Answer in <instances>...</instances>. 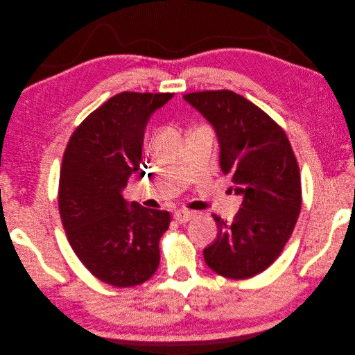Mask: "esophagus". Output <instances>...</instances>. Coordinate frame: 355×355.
<instances>
[{
	"label": "esophagus",
	"instance_id": "obj_1",
	"mask_svg": "<svg viewBox=\"0 0 355 355\" xmlns=\"http://www.w3.org/2000/svg\"><path fill=\"white\" fill-rule=\"evenodd\" d=\"M173 216L179 224H187L188 221H191V219L193 218V212L187 211V209H179V211L175 212Z\"/></svg>",
	"mask_w": 355,
	"mask_h": 355
}]
</instances>
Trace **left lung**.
I'll return each mask as SVG.
<instances>
[{
  "mask_svg": "<svg viewBox=\"0 0 355 355\" xmlns=\"http://www.w3.org/2000/svg\"><path fill=\"white\" fill-rule=\"evenodd\" d=\"M212 125L219 166L231 192L243 196L232 221L212 215L216 239L204 248L215 273L248 279L272 264L291 239L302 205L300 173L284 131L264 111L232 91L183 95Z\"/></svg>",
  "mask_w": 355,
  "mask_h": 355,
  "instance_id": "1",
  "label": "left lung"
}]
</instances>
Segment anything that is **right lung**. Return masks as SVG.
Here are the masks:
<instances>
[{"label":"right lung","instance_id":"obj_1","mask_svg":"<svg viewBox=\"0 0 355 355\" xmlns=\"http://www.w3.org/2000/svg\"><path fill=\"white\" fill-rule=\"evenodd\" d=\"M173 94L121 92L88 115L63 155L59 211L67 240L89 272L115 288L148 280L171 214L127 202L123 191L140 168L150 116Z\"/></svg>","mask_w":355,"mask_h":355}]
</instances>
